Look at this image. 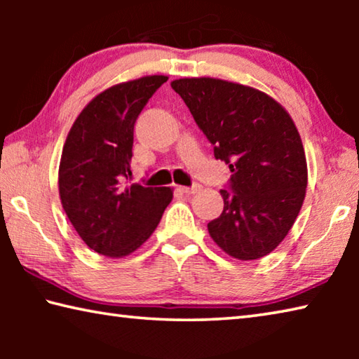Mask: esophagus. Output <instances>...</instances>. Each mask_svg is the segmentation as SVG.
<instances>
[{
    "mask_svg": "<svg viewBox=\"0 0 359 359\" xmlns=\"http://www.w3.org/2000/svg\"><path fill=\"white\" fill-rule=\"evenodd\" d=\"M177 190L182 191V193H185V194H194V193H198L199 190H201V185H198V184H194L193 187H182V185H179Z\"/></svg>",
    "mask_w": 359,
    "mask_h": 359,
    "instance_id": "34e87169",
    "label": "esophagus"
}]
</instances>
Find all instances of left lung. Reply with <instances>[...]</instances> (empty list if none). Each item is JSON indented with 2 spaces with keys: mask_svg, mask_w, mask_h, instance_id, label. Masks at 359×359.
I'll return each instance as SVG.
<instances>
[{
  "mask_svg": "<svg viewBox=\"0 0 359 359\" xmlns=\"http://www.w3.org/2000/svg\"><path fill=\"white\" fill-rule=\"evenodd\" d=\"M171 87L229 165L222 215L208 224L229 257L250 261L280 244L296 222L307 188V161L293 118L269 95L214 77L175 79Z\"/></svg>",
  "mask_w": 359,
  "mask_h": 359,
  "instance_id": "left-lung-1",
  "label": "left lung"
}]
</instances>
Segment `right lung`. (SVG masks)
I'll return each mask as SVG.
<instances>
[{
	"instance_id": "right-lung-1",
	"label": "right lung",
	"mask_w": 359,
	"mask_h": 359,
	"mask_svg": "<svg viewBox=\"0 0 359 359\" xmlns=\"http://www.w3.org/2000/svg\"><path fill=\"white\" fill-rule=\"evenodd\" d=\"M166 76L112 85L79 114L58 169L62 205L82 241L96 253L123 258L137 250L172 201V188L125 185L131 175L137 115Z\"/></svg>"
}]
</instances>
